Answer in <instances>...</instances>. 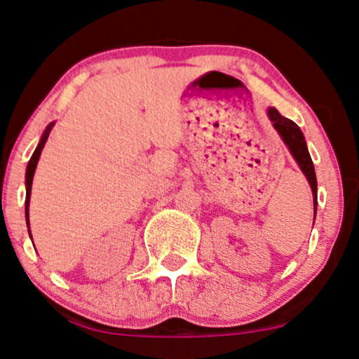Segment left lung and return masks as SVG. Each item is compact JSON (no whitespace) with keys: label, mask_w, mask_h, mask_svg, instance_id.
<instances>
[{"label":"left lung","mask_w":359,"mask_h":359,"mask_svg":"<svg viewBox=\"0 0 359 359\" xmlns=\"http://www.w3.org/2000/svg\"><path fill=\"white\" fill-rule=\"evenodd\" d=\"M267 116H269V120L274 125L276 132H278L280 138H283V142L286 144L289 152H291L292 157H294L297 165H299L301 170H303V174L306 175V179H308V182L311 185V191H313L314 217H316V205H318L316 172H314V165H313V161H311V155L308 152V145H306L303 132H301V128L297 127L292 120H289V118H286V116L280 115L278 110L273 109V107L267 110Z\"/></svg>","instance_id":"left-lung-1"}]
</instances>
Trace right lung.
Here are the masks:
<instances>
[{
  "label": "right lung",
  "instance_id": "add662e5",
  "mask_svg": "<svg viewBox=\"0 0 359 359\" xmlns=\"http://www.w3.org/2000/svg\"><path fill=\"white\" fill-rule=\"evenodd\" d=\"M55 122H51L48 127L45 128V132H43V135L40 138V144L36 145V149H34V152L32 155V158H29L28 162V167H27V201H25V214H27V226L29 227V196H32V184H33V175H34V170H36V163L40 161V155H41V150L43 147H45L46 140H48V135L51 132V128H53ZM29 232V237H32V231Z\"/></svg>",
  "mask_w": 359,
  "mask_h": 359
}]
</instances>
